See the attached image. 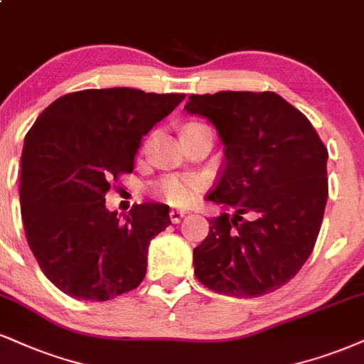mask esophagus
Here are the masks:
<instances>
[{"mask_svg":"<svg viewBox=\"0 0 364 364\" xmlns=\"http://www.w3.org/2000/svg\"><path fill=\"white\" fill-rule=\"evenodd\" d=\"M183 217H185V212H181V210H171L169 212V218L173 224H178Z\"/></svg>","mask_w":364,"mask_h":364,"instance_id":"34e87169","label":"esophagus"}]
</instances>
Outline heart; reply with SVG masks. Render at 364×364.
<instances>
[{"instance_id": "1", "label": "heart", "mask_w": 364, "mask_h": 364, "mask_svg": "<svg viewBox=\"0 0 364 364\" xmlns=\"http://www.w3.org/2000/svg\"><path fill=\"white\" fill-rule=\"evenodd\" d=\"M203 124L198 122H190L183 127L185 129H193ZM201 186H203V179L196 174H186V176H168L161 179L156 185V195L166 203L173 205V207H188L196 200Z\"/></svg>"}]
</instances>
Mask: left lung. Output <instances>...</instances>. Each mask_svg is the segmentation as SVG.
I'll return each instance as SVG.
<instances>
[{"mask_svg":"<svg viewBox=\"0 0 364 364\" xmlns=\"http://www.w3.org/2000/svg\"><path fill=\"white\" fill-rule=\"evenodd\" d=\"M188 113L207 117L225 161L207 196L234 208L210 218L193 249L198 282L252 299L278 290L314 251L326 210L327 147L314 125L273 91L191 95Z\"/></svg>","mask_w":364,"mask_h":364,"instance_id":"obj_1","label":"left lung"}]
</instances>
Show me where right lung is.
<instances>
[{"label": "right lung", "instance_id": "add662e5", "mask_svg": "<svg viewBox=\"0 0 364 364\" xmlns=\"http://www.w3.org/2000/svg\"><path fill=\"white\" fill-rule=\"evenodd\" d=\"M183 93L134 87L82 90L57 98L25 137L20 203L25 235L47 278L80 300L105 301L137 288L151 239L169 207L140 203L122 222L105 195L134 171L140 139Z\"/></svg>", "mask_w": 364, "mask_h": 364}]
</instances>
